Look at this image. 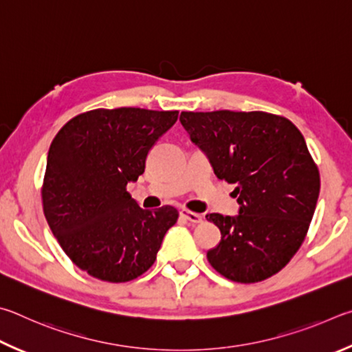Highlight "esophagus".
<instances>
[{
  "label": "esophagus",
  "mask_w": 352,
  "mask_h": 352,
  "mask_svg": "<svg viewBox=\"0 0 352 352\" xmlns=\"http://www.w3.org/2000/svg\"><path fill=\"white\" fill-rule=\"evenodd\" d=\"M181 217L186 218L187 221H190V223H202V217L199 213H195V212H190V210H181Z\"/></svg>",
  "instance_id": "34e87169"
}]
</instances>
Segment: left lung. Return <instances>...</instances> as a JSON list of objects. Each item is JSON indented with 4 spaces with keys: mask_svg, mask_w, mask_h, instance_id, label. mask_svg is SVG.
I'll use <instances>...</instances> for the list:
<instances>
[{
    "mask_svg": "<svg viewBox=\"0 0 352 352\" xmlns=\"http://www.w3.org/2000/svg\"><path fill=\"white\" fill-rule=\"evenodd\" d=\"M179 120L214 175L236 186V217L206 214L221 230L208 263L236 283L280 272L305 241L320 193L303 134L286 117L263 111H184Z\"/></svg>",
    "mask_w": 352,
    "mask_h": 352,
    "instance_id": "left-lung-1",
    "label": "left lung"
}]
</instances>
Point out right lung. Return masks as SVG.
Instances as JSON below:
<instances>
[{"label":"right lung","mask_w":352,"mask_h":352,"mask_svg":"<svg viewBox=\"0 0 352 352\" xmlns=\"http://www.w3.org/2000/svg\"><path fill=\"white\" fill-rule=\"evenodd\" d=\"M177 111L94 109L60 129L47 153L43 210L61 249L94 278L125 283L156 261L175 207L140 208L126 192Z\"/></svg>","instance_id":"right-lung-1"}]
</instances>
